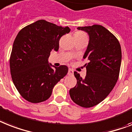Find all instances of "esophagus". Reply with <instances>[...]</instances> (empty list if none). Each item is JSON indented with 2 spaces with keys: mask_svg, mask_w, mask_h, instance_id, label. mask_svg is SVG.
<instances>
[{
  "mask_svg": "<svg viewBox=\"0 0 132 132\" xmlns=\"http://www.w3.org/2000/svg\"><path fill=\"white\" fill-rule=\"evenodd\" d=\"M73 73H74V72L72 70H71V69L68 70V75H73Z\"/></svg>",
  "mask_w": 132,
  "mask_h": 132,
  "instance_id": "esophagus-1",
  "label": "esophagus"
}]
</instances>
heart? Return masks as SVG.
I'll return each instance as SVG.
<instances>
[{"label":"heart","instance_id":"heart-1","mask_svg":"<svg viewBox=\"0 0 132 132\" xmlns=\"http://www.w3.org/2000/svg\"><path fill=\"white\" fill-rule=\"evenodd\" d=\"M85 34L82 32H77L75 35V36H85Z\"/></svg>","mask_w":132,"mask_h":132}]
</instances>
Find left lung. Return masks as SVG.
I'll use <instances>...</instances> for the list:
<instances>
[{
	"label": "left lung",
	"instance_id": "left-lung-1",
	"mask_svg": "<svg viewBox=\"0 0 132 132\" xmlns=\"http://www.w3.org/2000/svg\"><path fill=\"white\" fill-rule=\"evenodd\" d=\"M86 32L89 40L83 59H87L85 79L75 72L76 86L70 89L72 101L90 108L100 103L114 88L119 75L121 49L117 38L100 25L78 27Z\"/></svg>",
	"mask_w": 132,
	"mask_h": 132
}]
</instances>
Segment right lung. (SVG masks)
Instances as JSON below:
<instances>
[{
	"instance_id": "obj_1",
	"label": "right lung",
	"mask_w": 132,
	"mask_h": 132,
	"mask_svg": "<svg viewBox=\"0 0 132 132\" xmlns=\"http://www.w3.org/2000/svg\"><path fill=\"white\" fill-rule=\"evenodd\" d=\"M62 27L40 20L19 32L13 45L10 70L14 85L22 97L32 103L47 100L53 87L68 73L65 65L55 67L48 59L52 50L58 51L59 41L70 32Z\"/></svg>"
}]
</instances>
